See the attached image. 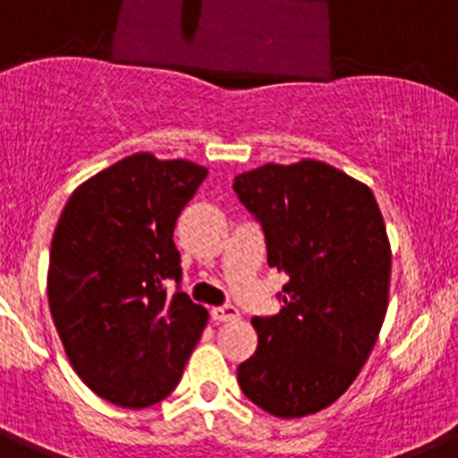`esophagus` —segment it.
Returning a JSON list of instances; mask_svg holds the SVG:
<instances>
[{
    "label": "esophagus",
    "instance_id": "1",
    "mask_svg": "<svg viewBox=\"0 0 458 458\" xmlns=\"http://www.w3.org/2000/svg\"><path fill=\"white\" fill-rule=\"evenodd\" d=\"M210 317H213V321L217 323H226V321H236V318L241 317V311H238L233 305H222V307H213V310H210Z\"/></svg>",
    "mask_w": 458,
    "mask_h": 458
}]
</instances>
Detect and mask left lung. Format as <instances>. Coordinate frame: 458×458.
I'll list each match as a JSON object with an SVG mask.
<instances>
[{
    "mask_svg": "<svg viewBox=\"0 0 458 458\" xmlns=\"http://www.w3.org/2000/svg\"><path fill=\"white\" fill-rule=\"evenodd\" d=\"M233 190L264 229L268 266L289 275L275 317H254L238 386L275 418L335 403L378 339L390 295L386 222L365 183L318 160L238 174Z\"/></svg>",
    "mask_w": 458,
    "mask_h": 458,
    "instance_id": "1",
    "label": "left lung"
}]
</instances>
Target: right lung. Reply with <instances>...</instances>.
I'll return each mask as SVG.
<instances>
[{"mask_svg":"<svg viewBox=\"0 0 458 458\" xmlns=\"http://www.w3.org/2000/svg\"><path fill=\"white\" fill-rule=\"evenodd\" d=\"M208 169L135 153L84 181L56 222L47 301L72 369L116 406L147 408L179 386L208 311L181 282L174 226Z\"/></svg>","mask_w":458,"mask_h":458,"instance_id":"1","label":"right lung"}]
</instances>
